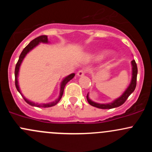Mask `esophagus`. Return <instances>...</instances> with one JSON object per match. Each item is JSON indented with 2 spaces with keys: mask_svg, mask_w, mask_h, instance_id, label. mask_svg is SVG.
I'll use <instances>...</instances> for the list:
<instances>
[{
  "mask_svg": "<svg viewBox=\"0 0 152 152\" xmlns=\"http://www.w3.org/2000/svg\"><path fill=\"white\" fill-rule=\"evenodd\" d=\"M85 70H79V71L77 72L76 75H77L78 76H84V75H85Z\"/></svg>",
  "mask_w": 152,
  "mask_h": 152,
  "instance_id": "1",
  "label": "esophagus"
}]
</instances>
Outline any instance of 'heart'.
I'll list each match as a JSON object with an SVG mask.
<instances>
[{
  "label": "heart",
  "instance_id": "1",
  "mask_svg": "<svg viewBox=\"0 0 152 152\" xmlns=\"http://www.w3.org/2000/svg\"><path fill=\"white\" fill-rule=\"evenodd\" d=\"M106 53H107V52H106V51L99 52V53H96V54L95 55L94 58H95V59H98V60H99V59H103Z\"/></svg>",
  "mask_w": 152,
  "mask_h": 152
}]
</instances>
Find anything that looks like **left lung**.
<instances>
[{
    "label": "left lung",
    "instance_id": "1",
    "mask_svg": "<svg viewBox=\"0 0 152 152\" xmlns=\"http://www.w3.org/2000/svg\"><path fill=\"white\" fill-rule=\"evenodd\" d=\"M132 80L130 82L129 85L127 87L126 90L124 91V93L119 98H118L117 99L113 101V102L109 104H99L96 103V102H93L92 100H90V98H89V93L87 95V100L88 102V103L90 105L93 106L95 107H97L99 109H113L115 108V107H120L121 105H122L124 102L126 101V99H128L129 96L132 94V93L134 92V89L136 87V85H137V64H136L135 61L132 60Z\"/></svg>",
    "mask_w": 152,
    "mask_h": 152
}]
</instances>
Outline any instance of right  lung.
<instances>
[{"mask_svg":"<svg viewBox=\"0 0 152 152\" xmlns=\"http://www.w3.org/2000/svg\"><path fill=\"white\" fill-rule=\"evenodd\" d=\"M41 42H42V43H48V37L46 36V35H42V36H39V37H38L35 38V39H33L32 41H31L30 43H29L28 45H27V46L23 50V51L21 52L20 55L19 59H18V62H17V64H16V66H15V87H16L18 91L19 92L21 95H22V93H21L20 90L19 85H18V80L20 67L21 63H22L23 60V59L25 58V56H26L27 53H28L30 50H31L34 48H35L37 45H39V43H41ZM74 76H75V73H71V74H70L69 76H66V77H65V79L62 81V82H61V85H60V93H59V98L56 99V100L54 101V102H50V103H48V104H35V103H34V102L28 100L27 99H26V98L24 97L23 95H22V96L23 97L24 100L26 101V103H28V104H30L31 106H34V107H44V108H45V107H53V106L56 105V104H57L58 102L60 101L61 98H62V95H63L64 88H65V85H66V84L69 82V81H70L73 77H74Z\"/></svg>","mask_w":152,"mask_h":152,"instance_id":"1","label":"right lung"}]
</instances>
